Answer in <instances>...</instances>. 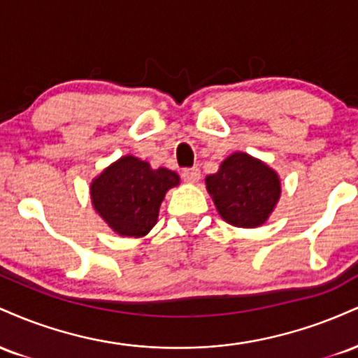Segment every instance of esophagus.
Listing matches in <instances>:
<instances>
[{"label":"esophagus","mask_w":358,"mask_h":358,"mask_svg":"<svg viewBox=\"0 0 358 358\" xmlns=\"http://www.w3.org/2000/svg\"><path fill=\"white\" fill-rule=\"evenodd\" d=\"M182 176L185 182L188 183H196L200 180V170L199 168H185V170L182 171Z\"/></svg>","instance_id":"obj_1"}]
</instances>
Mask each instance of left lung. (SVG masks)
Here are the masks:
<instances>
[{
    "label": "left lung",
    "instance_id": "left-lung-1",
    "mask_svg": "<svg viewBox=\"0 0 358 358\" xmlns=\"http://www.w3.org/2000/svg\"><path fill=\"white\" fill-rule=\"evenodd\" d=\"M219 215L234 227H261L281 196V178L268 163L244 151L229 155L217 173L205 176Z\"/></svg>",
    "mask_w": 358,
    "mask_h": 358
}]
</instances>
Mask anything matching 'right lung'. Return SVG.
Returning a JSON list of instances; mask_svg holds the SVG:
<instances>
[{"mask_svg":"<svg viewBox=\"0 0 358 358\" xmlns=\"http://www.w3.org/2000/svg\"><path fill=\"white\" fill-rule=\"evenodd\" d=\"M180 185V175L165 166L124 155L90 182L94 210L122 237H145L158 222L166 192Z\"/></svg>","mask_w":358,"mask_h":358,"instance_id":"1","label":"right lung"}]
</instances>
